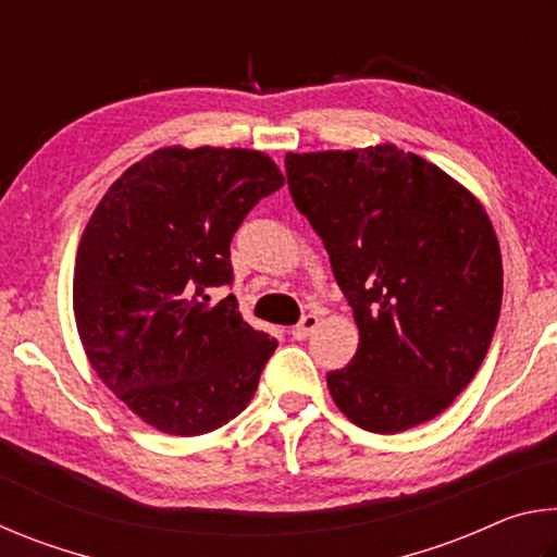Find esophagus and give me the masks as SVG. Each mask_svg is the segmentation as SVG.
<instances>
[{"label":"esophagus","mask_w":557,"mask_h":557,"mask_svg":"<svg viewBox=\"0 0 557 557\" xmlns=\"http://www.w3.org/2000/svg\"><path fill=\"white\" fill-rule=\"evenodd\" d=\"M317 326H319V317L317 314L301 317V322L297 326H292V338H297V342H305L307 336L314 334Z\"/></svg>","instance_id":"esophagus-1"}]
</instances>
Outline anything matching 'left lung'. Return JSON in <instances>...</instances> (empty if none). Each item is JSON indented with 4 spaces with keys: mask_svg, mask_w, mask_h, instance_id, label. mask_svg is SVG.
Returning a JSON list of instances; mask_svg holds the SVG:
<instances>
[{
    "mask_svg": "<svg viewBox=\"0 0 557 557\" xmlns=\"http://www.w3.org/2000/svg\"><path fill=\"white\" fill-rule=\"evenodd\" d=\"M289 194L354 309L358 348L326 373L354 425L395 435L445 412L502 312V250L482 201L395 145L285 157Z\"/></svg>",
    "mask_w": 557,
    "mask_h": 557,
    "instance_id": "1",
    "label": "left lung"
}]
</instances>
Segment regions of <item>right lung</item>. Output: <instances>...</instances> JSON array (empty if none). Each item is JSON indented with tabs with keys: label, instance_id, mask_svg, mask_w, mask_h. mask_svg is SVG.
<instances>
[{
	"label": "right lung",
	"instance_id": "1",
	"mask_svg": "<svg viewBox=\"0 0 557 557\" xmlns=\"http://www.w3.org/2000/svg\"><path fill=\"white\" fill-rule=\"evenodd\" d=\"M285 184L256 149L162 147L102 196L81 235L73 314L92 371L147 425L176 437L245 410L275 338L243 322L231 240L262 196Z\"/></svg>",
	"mask_w": 557,
	"mask_h": 557
}]
</instances>
